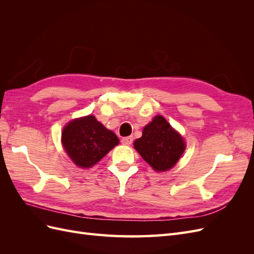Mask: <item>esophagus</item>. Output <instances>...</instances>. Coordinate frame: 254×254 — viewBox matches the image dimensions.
<instances>
[{"label":"esophagus","mask_w":254,"mask_h":254,"mask_svg":"<svg viewBox=\"0 0 254 254\" xmlns=\"http://www.w3.org/2000/svg\"><path fill=\"white\" fill-rule=\"evenodd\" d=\"M132 140H133V137L132 136H125V137H122V144H124V145H130L132 143Z\"/></svg>","instance_id":"1"}]
</instances>
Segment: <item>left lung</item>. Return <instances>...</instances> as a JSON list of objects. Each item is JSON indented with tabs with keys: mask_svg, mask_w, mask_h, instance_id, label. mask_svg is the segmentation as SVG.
I'll return each mask as SVG.
<instances>
[{
	"mask_svg": "<svg viewBox=\"0 0 254 254\" xmlns=\"http://www.w3.org/2000/svg\"><path fill=\"white\" fill-rule=\"evenodd\" d=\"M135 150L157 172H165L176 165L186 150L181 134L162 115H157L143 129L142 136L133 143Z\"/></svg>",
	"mask_w": 254,
	"mask_h": 254,
	"instance_id": "8db88e82",
	"label": "left lung"
}]
</instances>
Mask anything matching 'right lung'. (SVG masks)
<instances>
[{
    "mask_svg": "<svg viewBox=\"0 0 254 254\" xmlns=\"http://www.w3.org/2000/svg\"><path fill=\"white\" fill-rule=\"evenodd\" d=\"M61 142L67 156L76 165L90 168L117 146L120 140L94 115H88L67 123L63 130Z\"/></svg>",
    "mask_w": 254,
    "mask_h": 254,
    "instance_id": "right-lung-1",
    "label": "right lung"
}]
</instances>
